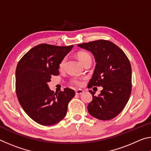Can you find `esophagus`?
<instances>
[{
	"mask_svg": "<svg viewBox=\"0 0 151 151\" xmlns=\"http://www.w3.org/2000/svg\"><path fill=\"white\" fill-rule=\"evenodd\" d=\"M75 93L76 94H82L84 93V91L82 90V89H77V90H76Z\"/></svg>",
	"mask_w": 151,
	"mask_h": 151,
	"instance_id": "34e87169",
	"label": "esophagus"
}]
</instances>
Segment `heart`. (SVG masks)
I'll return each instance as SVG.
<instances>
[{
	"mask_svg": "<svg viewBox=\"0 0 151 151\" xmlns=\"http://www.w3.org/2000/svg\"><path fill=\"white\" fill-rule=\"evenodd\" d=\"M77 58H78V60L80 61L82 64H83L86 60H87L88 59H91L90 55L86 52H78L77 54ZM65 59L64 58V59L61 60V62L59 64L60 69H63L64 66H65ZM71 82H72V83L73 84V85H75L76 86H81L82 85L81 81L78 78H73Z\"/></svg>",
	"mask_w": 151,
	"mask_h": 151,
	"instance_id": "b5f03b06",
	"label": "heart"
}]
</instances>
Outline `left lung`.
Wrapping results in <instances>:
<instances>
[{
  "label": "left lung",
  "mask_w": 151,
  "mask_h": 151,
  "mask_svg": "<svg viewBox=\"0 0 151 151\" xmlns=\"http://www.w3.org/2000/svg\"><path fill=\"white\" fill-rule=\"evenodd\" d=\"M90 51L96 66L88 88L102 86L101 94L93 96L87 109L91 116L107 121L114 118L126 106L131 93L132 70L126 55L119 47L109 40H99L78 45Z\"/></svg>",
  "instance_id": "8db88e82"
}]
</instances>
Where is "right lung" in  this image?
Instances as JSON below:
<instances>
[{"label": "right lung", "mask_w": 151, "mask_h": 151, "mask_svg": "<svg viewBox=\"0 0 151 151\" xmlns=\"http://www.w3.org/2000/svg\"><path fill=\"white\" fill-rule=\"evenodd\" d=\"M73 47L40 44L32 48L18 63V100L30 118L40 124L49 126L60 121L75 95V91L68 88L54 93L48 85L51 76L58 75L60 63Z\"/></svg>", "instance_id": "right-lung-1"}]
</instances>
